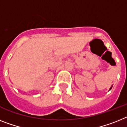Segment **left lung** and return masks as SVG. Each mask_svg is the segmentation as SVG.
Masks as SVG:
<instances>
[{"instance_id": "obj_1", "label": "left lung", "mask_w": 127, "mask_h": 127, "mask_svg": "<svg viewBox=\"0 0 127 127\" xmlns=\"http://www.w3.org/2000/svg\"><path fill=\"white\" fill-rule=\"evenodd\" d=\"M111 88H112V87H111V88H110V89H111Z\"/></svg>"}]
</instances>
